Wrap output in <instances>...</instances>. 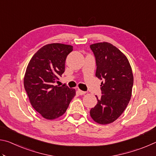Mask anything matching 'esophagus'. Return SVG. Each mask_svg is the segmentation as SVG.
Masks as SVG:
<instances>
[{"label": "esophagus", "instance_id": "esophagus-1", "mask_svg": "<svg viewBox=\"0 0 156 156\" xmlns=\"http://www.w3.org/2000/svg\"><path fill=\"white\" fill-rule=\"evenodd\" d=\"M78 92L80 95H84V94H86V91H83L80 90V89H78Z\"/></svg>", "mask_w": 156, "mask_h": 156}]
</instances>
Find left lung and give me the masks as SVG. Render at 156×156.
Here are the masks:
<instances>
[{"mask_svg":"<svg viewBox=\"0 0 156 156\" xmlns=\"http://www.w3.org/2000/svg\"><path fill=\"white\" fill-rule=\"evenodd\" d=\"M96 58V76L103 81L101 98L90 110V115L100 125L114 122L120 117L130 101L133 76L125 54L111 43L103 42L91 44Z\"/></svg>","mask_w":156,"mask_h":156,"instance_id":"8db88e82","label":"left lung"}]
</instances>
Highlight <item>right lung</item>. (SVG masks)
Listing matches in <instances>:
<instances>
[{"mask_svg":"<svg viewBox=\"0 0 156 156\" xmlns=\"http://www.w3.org/2000/svg\"><path fill=\"white\" fill-rule=\"evenodd\" d=\"M73 46L51 43L31 58L24 77V87L34 109L44 118L54 120L65 113L76 95L74 89L55 83L65 72V60Z\"/></svg>","mask_w":156,"mask_h":156,"instance_id":"obj_1","label":"right lung"}]
</instances>
